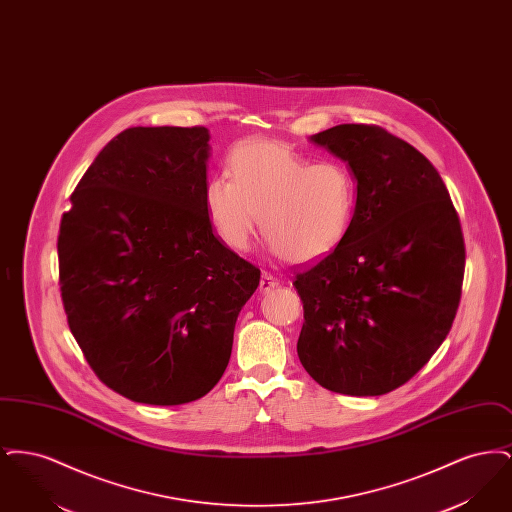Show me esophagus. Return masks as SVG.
I'll return each mask as SVG.
<instances>
[{
    "label": "esophagus",
    "mask_w": 512,
    "mask_h": 512,
    "mask_svg": "<svg viewBox=\"0 0 512 512\" xmlns=\"http://www.w3.org/2000/svg\"><path fill=\"white\" fill-rule=\"evenodd\" d=\"M278 284H280V282H278V278H274L270 272H263L259 288H261V292L267 293L270 292V290H274Z\"/></svg>",
    "instance_id": "34e87169"
}]
</instances>
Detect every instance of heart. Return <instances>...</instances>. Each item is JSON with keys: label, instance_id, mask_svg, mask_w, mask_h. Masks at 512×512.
I'll use <instances>...</instances> for the list:
<instances>
[{"label": "heart", "instance_id": "1", "mask_svg": "<svg viewBox=\"0 0 512 512\" xmlns=\"http://www.w3.org/2000/svg\"><path fill=\"white\" fill-rule=\"evenodd\" d=\"M230 174L205 188L207 215L228 247L249 249L257 220L272 251L297 265L324 259L347 238L359 188L345 163H313L284 144L253 140L232 153Z\"/></svg>", "mask_w": 512, "mask_h": 512}]
</instances>
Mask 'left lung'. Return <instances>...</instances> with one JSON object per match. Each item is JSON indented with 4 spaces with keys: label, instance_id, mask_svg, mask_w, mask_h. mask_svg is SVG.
I'll return each mask as SVG.
<instances>
[{
    "label": "left lung",
    "instance_id": "8db88e82",
    "mask_svg": "<svg viewBox=\"0 0 512 512\" xmlns=\"http://www.w3.org/2000/svg\"><path fill=\"white\" fill-rule=\"evenodd\" d=\"M343 159L359 188L347 238L295 274L303 303L297 355L343 395H384L430 361L457 315L464 276L461 220L436 167L376 124L311 136Z\"/></svg>",
    "mask_w": 512,
    "mask_h": 512
}]
</instances>
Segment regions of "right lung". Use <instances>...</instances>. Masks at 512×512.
<instances>
[{"label": "right lung", "instance_id": "1", "mask_svg": "<svg viewBox=\"0 0 512 512\" xmlns=\"http://www.w3.org/2000/svg\"><path fill=\"white\" fill-rule=\"evenodd\" d=\"M207 157L203 126L126 128L61 219L69 328L99 380L136 403L182 405L213 390L261 280L213 232Z\"/></svg>", "mask_w": 512, "mask_h": 512}]
</instances>
